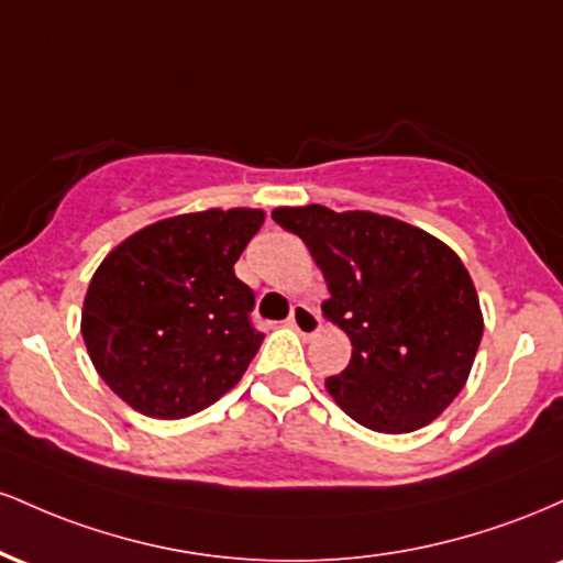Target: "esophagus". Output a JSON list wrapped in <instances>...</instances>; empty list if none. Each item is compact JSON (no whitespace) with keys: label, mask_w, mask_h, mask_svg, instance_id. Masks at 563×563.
<instances>
[{"label":"esophagus","mask_w":563,"mask_h":563,"mask_svg":"<svg viewBox=\"0 0 563 563\" xmlns=\"http://www.w3.org/2000/svg\"><path fill=\"white\" fill-rule=\"evenodd\" d=\"M288 325L294 328V331H299L301 335H314L322 328V320H320L318 309L307 307V303H294Z\"/></svg>","instance_id":"34e87169"}]
</instances>
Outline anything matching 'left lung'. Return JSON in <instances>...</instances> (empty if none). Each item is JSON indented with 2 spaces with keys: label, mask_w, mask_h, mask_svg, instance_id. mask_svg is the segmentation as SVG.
<instances>
[{
  "label": "left lung",
  "mask_w": 563,
  "mask_h": 563,
  "mask_svg": "<svg viewBox=\"0 0 563 563\" xmlns=\"http://www.w3.org/2000/svg\"><path fill=\"white\" fill-rule=\"evenodd\" d=\"M325 275V314L352 339V360L325 389L357 423L407 434L431 423L466 386L482 341L468 269L429 232L325 206L275 209Z\"/></svg>",
  "instance_id": "1"
}]
</instances>
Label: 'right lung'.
<instances>
[{
	"mask_svg": "<svg viewBox=\"0 0 563 563\" xmlns=\"http://www.w3.org/2000/svg\"><path fill=\"white\" fill-rule=\"evenodd\" d=\"M260 209H209L134 232L89 283L81 335L111 389L142 416L187 418L241 380L264 333L235 262Z\"/></svg>",
	"mask_w": 563,
	"mask_h": 563,
	"instance_id": "1",
	"label": "right lung"
}]
</instances>
